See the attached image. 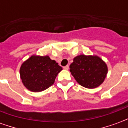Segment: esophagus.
Here are the masks:
<instances>
[{"instance_id":"esophagus-1","label":"esophagus","mask_w":128,"mask_h":128,"mask_svg":"<svg viewBox=\"0 0 128 128\" xmlns=\"http://www.w3.org/2000/svg\"><path fill=\"white\" fill-rule=\"evenodd\" d=\"M68 68H69V66H68V65H66V66H64V69L68 70Z\"/></svg>"}]
</instances>
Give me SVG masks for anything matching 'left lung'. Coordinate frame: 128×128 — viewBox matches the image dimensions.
<instances>
[{"instance_id":"1","label":"left lung","mask_w":128,"mask_h":128,"mask_svg":"<svg viewBox=\"0 0 128 128\" xmlns=\"http://www.w3.org/2000/svg\"><path fill=\"white\" fill-rule=\"evenodd\" d=\"M70 71L81 86L94 88L104 81L108 67L97 56L80 55L73 59V62L70 65Z\"/></svg>"}]
</instances>
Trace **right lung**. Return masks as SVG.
<instances>
[{"label": "right lung", "mask_w": 128, "mask_h": 128, "mask_svg": "<svg viewBox=\"0 0 128 128\" xmlns=\"http://www.w3.org/2000/svg\"><path fill=\"white\" fill-rule=\"evenodd\" d=\"M62 70V68L48 56H33L22 64L20 75L28 90L41 92L53 85Z\"/></svg>", "instance_id": "1"}]
</instances>
